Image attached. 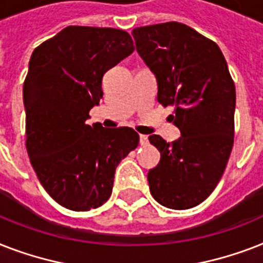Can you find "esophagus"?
I'll list each match as a JSON object with an SVG mask.
<instances>
[{
  "label": "esophagus",
  "instance_id": "obj_1",
  "mask_svg": "<svg viewBox=\"0 0 263 263\" xmlns=\"http://www.w3.org/2000/svg\"><path fill=\"white\" fill-rule=\"evenodd\" d=\"M139 142H140V144H147V142H148L147 135H139Z\"/></svg>",
  "mask_w": 263,
  "mask_h": 263
}]
</instances>
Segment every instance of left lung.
Segmentation results:
<instances>
[{"label":"left lung","mask_w":263,"mask_h":263,"mask_svg":"<svg viewBox=\"0 0 263 263\" xmlns=\"http://www.w3.org/2000/svg\"><path fill=\"white\" fill-rule=\"evenodd\" d=\"M136 50L154 73L161 105L175 106L179 139L148 140L161 153L147 180L153 198L184 210L202 203L224 173L235 135L236 91L217 43L183 23L132 30Z\"/></svg>","instance_id":"1"}]
</instances>
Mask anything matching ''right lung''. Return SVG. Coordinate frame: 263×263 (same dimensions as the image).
Here are the masks:
<instances>
[{
	"label": "right lung",
	"instance_id": "1",
	"mask_svg": "<svg viewBox=\"0 0 263 263\" xmlns=\"http://www.w3.org/2000/svg\"><path fill=\"white\" fill-rule=\"evenodd\" d=\"M134 50L127 31L69 26L31 55L23 86L27 153L47 194L69 210L105 203L117 165L138 147L132 128L86 123L105 72Z\"/></svg>",
	"mask_w": 263,
	"mask_h": 263
}]
</instances>
